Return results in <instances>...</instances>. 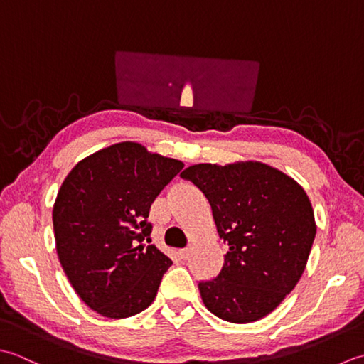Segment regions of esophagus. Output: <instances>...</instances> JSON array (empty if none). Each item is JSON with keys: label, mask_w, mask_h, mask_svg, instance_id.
Here are the masks:
<instances>
[{"label": "esophagus", "mask_w": 364, "mask_h": 364, "mask_svg": "<svg viewBox=\"0 0 364 364\" xmlns=\"http://www.w3.org/2000/svg\"><path fill=\"white\" fill-rule=\"evenodd\" d=\"M179 257L182 259V261H187V259L190 257V251H188V250H181Z\"/></svg>", "instance_id": "esophagus-1"}]
</instances>
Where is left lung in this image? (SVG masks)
I'll return each instance as SVG.
<instances>
[{"instance_id":"obj_1","label":"left lung","mask_w":364,"mask_h":364,"mask_svg":"<svg viewBox=\"0 0 364 364\" xmlns=\"http://www.w3.org/2000/svg\"><path fill=\"white\" fill-rule=\"evenodd\" d=\"M181 177L204 193L228 245L218 275L198 283L205 308L232 323L270 314L299 283L316 237L305 190L261 161L201 163Z\"/></svg>"}]
</instances>
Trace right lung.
<instances>
[{
  "label": "right lung",
  "instance_id": "1",
  "mask_svg": "<svg viewBox=\"0 0 364 364\" xmlns=\"http://www.w3.org/2000/svg\"><path fill=\"white\" fill-rule=\"evenodd\" d=\"M183 163L138 143L113 144L81 160L53 207L59 262L72 287L99 314L124 318L144 311L173 261L149 235L154 199Z\"/></svg>",
  "mask_w": 364,
  "mask_h": 364
}]
</instances>
